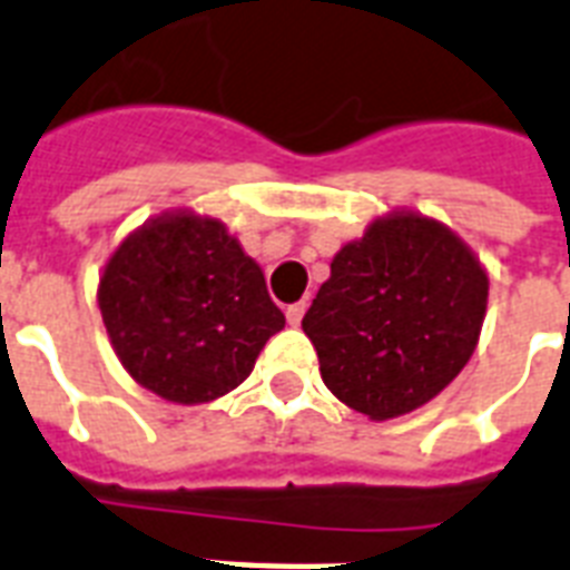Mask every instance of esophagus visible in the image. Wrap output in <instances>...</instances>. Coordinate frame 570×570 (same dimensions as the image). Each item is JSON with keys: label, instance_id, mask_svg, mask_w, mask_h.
I'll return each instance as SVG.
<instances>
[{"label": "esophagus", "instance_id": "34e87169", "mask_svg": "<svg viewBox=\"0 0 570 570\" xmlns=\"http://www.w3.org/2000/svg\"><path fill=\"white\" fill-rule=\"evenodd\" d=\"M304 313H307V302L289 304V307H286V322H289V325H302Z\"/></svg>", "mask_w": 570, "mask_h": 570}]
</instances>
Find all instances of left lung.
Here are the masks:
<instances>
[{
	"label": "left lung",
	"instance_id": "obj_1",
	"mask_svg": "<svg viewBox=\"0 0 570 570\" xmlns=\"http://www.w3.org/2000/svg\"><path fill=\"white\" fill-rule=\"evenodd\" d=\"M488 272L446 224L396 209L331 259L302 328L325 387L370 420L434 399L473 355Z\"/></svg>",
	"mask_w": 570,
	"mask_h": 570
}]
</instances>
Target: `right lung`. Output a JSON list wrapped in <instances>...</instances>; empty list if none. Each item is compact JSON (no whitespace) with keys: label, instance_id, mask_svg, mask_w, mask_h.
<instances>
[{"label":"right lung","instance_id":"obj_1","mask_svg":"<svg viewBox=\"0 0 570 570\" xmlns=\"http://www.w3.org/2000/svg\"><path fill=\"white\" fill-rule=\"evenodd\" d=\"M97 304L124 370L177 405L239 387L286 325L239 239L191 209L129 233L102 266Z\"/></svg>","mask_w":570,"mask_h":570}]
</instances>
